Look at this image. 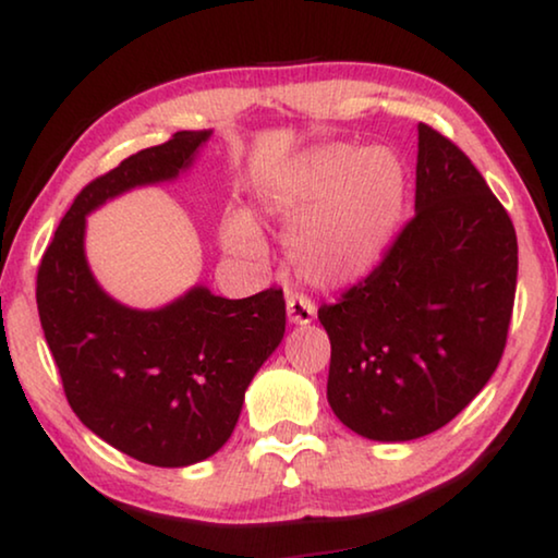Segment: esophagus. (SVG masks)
I'll return each instance as SVG.
<instances>
[{
	"label": "esophagus",
	"mask_w": 558,
	"mask_h": 558,
	"mask_svg": "<svg viewBox=\"0 0 558 558\" xmlns=\"http://www.w3.org/2000/svg\"><path fill=\"white\" fill-rule=\"evenodd\" d=\"M287 314H289V322L292 325H310L314 319V314H317V306L306 294H289L287 296Z\"/></svg>",
	"instance_id": "34e87169"
}]
</instances>
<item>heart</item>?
<instances>
[{"label": "heart", "instance_id": "heart-1", "mask_svg": "<svg viewBox=\"0 0 558 558\" xmlns=\"http://www.w3.org/2000/svg\"><path fill=\"white\" fill-rule=\"evenodd\" d=\"M264 214L284 226L296 274L314 287H347L373 269L405 201V171L385 148L319 145L281 168L262 189ZM231 254L262 262L259 226L246 214L223 221Z\"/></svg>", "mask_w": 558, "mask_h": 558}]
</instances>
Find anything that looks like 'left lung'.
I'll return each mask as SVG.
<instances>
[{
  "label": "left lung",
  "mask_w": 558,
  "mask_h": 558,
  "mask_svg": "<svg viewBox=\"0 0 558 558\" xmlns=\"http://www.w3.org/2000/svg\"><path fill=\"white\" fill-rule=\"evenodd\" d=\"M515 274L511 216L471 158L420 123L415 216L365 279L319 306L335 415L383 442L450 423L496 373Z\"/></svg>",
  "instance_id": "1"
}]
</instances>
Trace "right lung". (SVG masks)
<instances>
[{"label":"right lung","instance_id":"add662e5","mask_svg":"<svg viewBox=\"0 0 558 558\" xmlns=\"http://www.w3.org/2000/svg\"><path fill=\"white\" fill-rule=\"evenodd\" d=\"M211 131H181L90 181L64 214L37 269V310L68 402L85 427L141 463L181 468L214 456L256 369L287 327L279 287L223 299L193 287L163 310L118 304L85 259V216L191 166Z\"/></svg>","mask_w":558,"mask_h":558}]
</instances>
